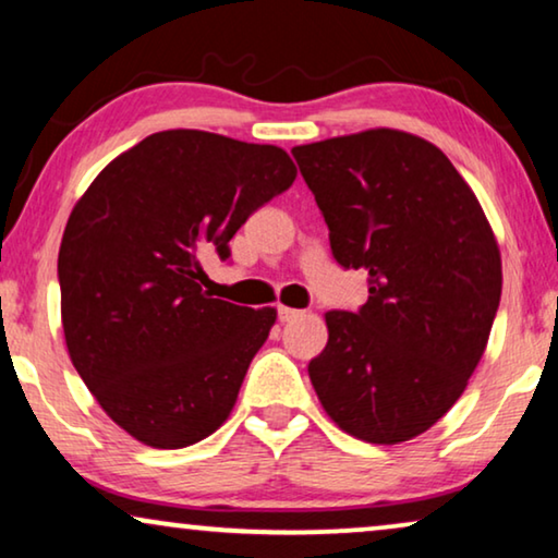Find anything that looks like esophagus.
Returning <instances> with one entry per match:
<instances>
[{"label": "esophagus", "mask_w": 558, "mask_h": 558, "mask_svg": "<svg viewBox=\"0 0 558 558\" xmlns=\"http://www.w3.org/2000/svg\"><path fill=\"white\" fill-rule=\"evenodd\" d=\"M304 315L302 310H292V307H279V319L281 323H294V319H300Z\"/></svg>", "instance_id": "esophagus-1"}]
</instances>
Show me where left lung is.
<instances>
[{"label":"left lung","mask_w":558,"mask_h":558,"mask_svg":"<svg viewBox=\"0 0 558 558\" xmlns=\"http://www.w3.org/2000/svg\"><path fill=\"white\" fill-rule=\"evenodd\" d=\"M292 155L330 228L332 256L368 271V302L325 312L310 380L350 437L399 445L460 399L500 304L495 233L445 151L399 129L302 144Z\"/></svg>","instance_id":"1"}]
</instances>
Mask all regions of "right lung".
Masks as SVG:
<instances>
[{
    "instance_id": "right-lung-1",
    "label": "right lung",
    "mask_w": 558,
    "mask_h": 558,
    "mask_svg": "<svg viewBox=\"0 0 558 558\" xmlns=\"http://www.w3.org/2000/svg\"><path fill=\"white\" fill-rule=\"evenodd\" d=\"M294 178L274 144L170 129L111 159L75 203L58 254L68 355L142 445L190 447L233 411L277 310L213 300L201 256L228 258L251 213Z\"/></svg>"
}]
</instances>
